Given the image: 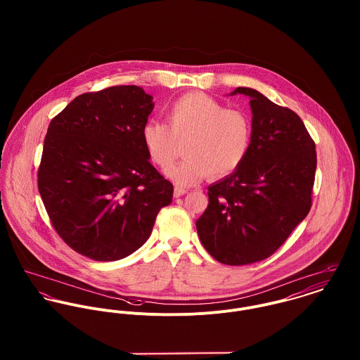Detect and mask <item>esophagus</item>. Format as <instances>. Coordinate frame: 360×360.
I'll use <instances>...</instances> for the list:
<instances>
[{"instance_id": "1", "label": "esophagus", "mask_w": 360, "mask_h": 360, "mask_svg": "<svg viewBox=\"0 0 360 360\" xmlns=\"http://www.w3.org/2000/svg\"><path fill=\"white\" fill-rule=\"evenodd\" d=\"M188 191L186 190V188H183V187H179V186H176L174 187V197L176 198H179V197H181V195H184V194H187Z\"/></svg>"}]
</instances>
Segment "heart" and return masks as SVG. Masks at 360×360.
<instances>
[{
	"mask_svg": "<svg viewBox=\"0 0 360 360\" xmlns=\"http://www.w3.org/2000/svg\"><path fill=\"white\" fill-rule=\"evenodd\" d=\"M141 140L151 162L163 170L184 143L186 158L169 176L177 184L190 186L205 174L220 179L234 173L251 150L252 124L243 110L227 109L202 93H188L169 106L166 123L146 122Z\"/></svg>",
	"mask_w": 360,
	"mask_h": 360,
	"instance_id": "1",
	"label": "heart"
}]
</instances>
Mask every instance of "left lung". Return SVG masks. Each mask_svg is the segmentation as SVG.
Wrapping results in <instances>:
<instances>
[{"label": "left lung", "mask_w": 360, "mask_h": 360, "mask_svg": "<svg viewBox=\"0 0 360 360\" xmlns=\"http://www.w3.org/2000/svg\"><path fill=\"white\" fill-rule=\"evenodd\" d=\"M234 94L251 98V150L234 173L207 188L197 231L217 262L244 266L273 255L307 217L317 158L294 110L254 89L238 87Z\"/></svg>", "instance_id": "obj_1"}]
</instances>
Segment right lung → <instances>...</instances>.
<instances>
[{"mask_svg":"<svg viewBox=\"0 0 360 360\" xmlns=\"http://www.w3.org/2000/svg\"><path fill=\"white\" fill-rule=\"evenodd\" d=\"M154 109L139 86L76 97L50 123L37 184L58 236L84 257H129L151 236L173 184L150 162L141 129Z\"/></svg>","mask_w":360,"mask_h":360,"instance_id":"add662e5","label":"right lung"}]
</instances>
